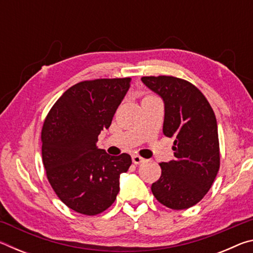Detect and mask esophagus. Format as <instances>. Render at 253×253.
<instances>
[{
	"label": "esophagus",
	"mask_w": 253,
	"mask_h": 253,
	"mask_svg": "<svg viewBox=\"0 0 253 253\" xmlns=\"http://www.w3.org/2000/svg\"><path fill=\"white\" fill-rule=\"evenodd\" d=\"M131 158H132V163H134V164H136V165L145 162V158H143L142 156H139V155H132Z\"/></svg>",
	"instance_id": "esophagus-1"
}]
</instances>
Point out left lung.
Here are the masks:
<instances>
[{"mask_svg": "<svg viewBox=\"0 0 253 253\" xmlns=\"http://www.w3.org/2000/svg\"><path fill=\"white\" fill-rule=\"evenodd\" d=\"M165 104L163 132L173 137V161L160 163L161 177L152 184L158 202L173 210L199 203L211 188L220 169L216 118L198 87L173 76L142 77Z\"/></svg>", "mask_w": 253, "mask_h": 253, "instance_id": "8db88e82", "label": "left lung"}]
</instances>
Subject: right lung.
I'll use <instances>...</instances> for the list:
<instances>
[{
	"mask_svg": "<svg viewBox=\"0 0 253 253\" xmlns=\"http://www.w3.org/2000/svg\"><path fill=\"white\" fill-rule=\"evenodd\" d=\"M131 78L84 80L70 87L46 115L41 131L42 162L50 185L68 208L96 215L115 202L119 175L131 157L97 148L108 129Z\"/></svg>",
	"mask_w": 253,
	"mask_h": 253,
	"instance_id": "right-lung-1",
	"label": "right lung"
}]
</instances>
